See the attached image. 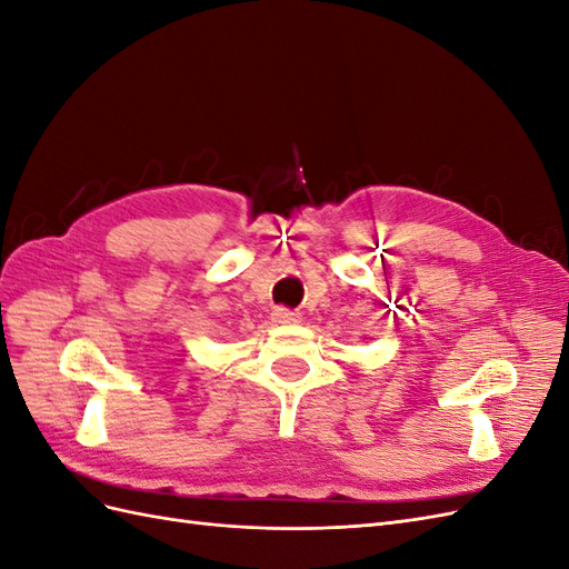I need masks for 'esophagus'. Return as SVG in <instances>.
<instances>
[{
	"mask_svg": "<svg viewBox=\"0 0 569 569\" xmlns=\"http://www.w3.org/2000/svg\"><path fill=\"white\" fill-rule=\"evenodd\" d=\"M272 320L280 322V325H291V322H299L301 320V313L299 311H291V308H284V306H278L272 311Z\"/></svg>",
	"mask_w": 569,
	"mask_h": 569,
	"instance_id": "34e87169",
	"label": "esophagus"
}]
</instances>
